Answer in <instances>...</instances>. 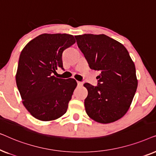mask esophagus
I'll use <instances>...</instances> for the list:
<instances>
[{
	"mask_svg": "<svg viewBox=\"0 0 156 156\" xmlns=\"http://www.w3.org/2000/svg\"><path fill=\"white\" fill-rule=\"evenodd\" d=\"M77 84H78L79 87H82V85H83V83L81 82H79V81H78V82H77Z\"/></svg>",
	"mask_w": 156,
	"mask_h": 156,
	"instance_id": "34e87169",
	"label": "esophagus"
}]
</instances>
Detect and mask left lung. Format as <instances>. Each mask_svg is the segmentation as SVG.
I'll use <instances>...</instances> for the list:
<instances>
[{"mask_svg":"<svg viewBox=\"0 0 156 156\" xmlns=\"http://www.w3.org/2000/svg\"><path fill=\"white\" fill-rule=\"evenodd\" d=\"M74 37L89 67L101 72L97 87L84 84L87 114L98 123L114 122L126 114L137 89L134 62L122 44L104 34Z\"/></svg>","mask_w":156,"mask_h":156,"instance_id":"1","label":"left lung"}]
</instances>
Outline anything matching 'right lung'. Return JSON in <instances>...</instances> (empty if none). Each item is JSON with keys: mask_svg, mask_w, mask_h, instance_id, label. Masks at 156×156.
Returning <instances> with one entry per match:
<instances>
[{"mask_svg": "<svg viewBox=\"0 0 156 156\" xmlns=\"http://www.w3.org/2000/svg\"><path fill=\"white\" fill-rule=\"evenodd\" d=\"M69 34L38 35L23 49L16 74L23 104L33 117L54 121L67 112L77 83L74 79L57 78L52 73L63 69L64 50L75 43Z\"/></svg>", "mask_w": 156, "mask_h": 156, "instance_id": "obj_1", "label": "right lung"}]
</instances>
